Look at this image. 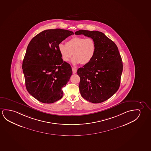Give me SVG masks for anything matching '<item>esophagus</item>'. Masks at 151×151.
<instances>
[{
  "label": "esophagus",
  "instance_id": "obj_1",
  "mask_svg": "<svg viewBox=\"0 0 151 151\" xmlns=\"http://www.w3.org/2000/svg\"><path fill=\"white\" fill-rule=\"evenodd\" d=\"M72 68L73 73V74H75V73L77 72L76 68H73V67H72Z\"/></svg>",
  "mask_w": 151,
  "mask_h": 151
}]
</instances>
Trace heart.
Wrapping results in <instances>:
<instances>
[{"label": "heart", "mask_w": 151, "mask_h": 151, "mask_svg": "<svg viewBox=\"0 0 151 151\" xmlns=\"http://www.w3.org/2000/svg\"><path fill=\"white\" fill-rule=\"evenodd\" d=\"M59 52L64 61L68 62L72 57L71 62L76 65L81 63L86 64L89 63L94 57L96 45L91 38L76 36L68 40L66 44H60Z\"/></svg>", "instance_id": "obj_1"}]
</instances>
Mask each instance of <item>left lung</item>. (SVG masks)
<instances>
[{"label":"left lung","instance_id":"obj_1","mask_svg":"<svg viewBox=\"0 0 151 151\" xmlns=\"http://www.w3.org/2000/svg\"><path fill=\"white\" fill-rule=\"evenodd\" d=\"M75 34L94 40L96 50L92 60L77 70L79 91L86 100L93 103L110 98L120 86L122 62L116 44L97 31L79 30Z\"/></svg>","mask_w":151,"mask_h":151}]
</instances>
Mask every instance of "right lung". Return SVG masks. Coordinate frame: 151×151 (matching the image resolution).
<instances>
[{
  "label": "right lung",
  "instance_id": "obj_1",
  "mask_svg": "<svg viewBox=\"0 0 151 151\" xmlns=\"http://www.w3.org/2000/svg\"><path fill=\"white\" fill-rule=\"evenodd\" d=\"M73 34L63 29H47L36 35L27 46L22 64L26 89L42 103H54L63 96L62 89L73 72L62 59L58 46Z\"/></svg>",
  "mask_w": 151,
  "mask_h": 151
}]
</instances>
